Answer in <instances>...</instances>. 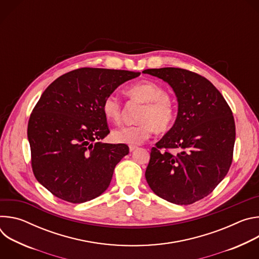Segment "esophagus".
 Returning <instances> with one entry per match:
<instances>
[{
    "instance_id": "esophagus-1",
    "label": "esophagus",
    "mask_w": 259,
    "mask_h": 259,
    "mask_svg": "<svg viewBox=\"0 0 259 259\" xmlns=\"http://www.w3.org/2000/svg\"><path fill=\"white\" fill-rule=\"evenodd\" d=\"M137 149V146L136 145H129V150H130V152H133V151H135Z\"/></svg>"
}]
</instances>
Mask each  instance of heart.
Returning <instances> with one entry per match:
<instances>
[{
    "instance_id": "obj_1",
    "label": "heart",
    "mask_w": 259,
    "mask_h": 259,
    "mask_svg": "<svg viewBox=\"0 0 259 259\" xmlns=\"http://www.w3.org/2000/svg\"><path fill=\"white\" fill-rule=\"evenodd\" d=\"M126 94L131 100L143 104L136 118L139 123L122 127L113 132L112 136L116 142L138 144L150 138L154 130L157 133H165L172 127L175 119V106L160 84L151 80H142L128 87ZM101 109L108 122L121 123L122 103L117 96L113 94L106 96Z\"/></svg>"
}]
</instances>
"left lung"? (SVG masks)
<instances>
[{
    "label": "left lung",
    "mask_w": 259,
    "mask_h": 259,
    "mask_svg": "<svg viewBox=\"0 0 259 259\" xmlns=\"http://www.w3.org/2000/svg\"><path fill=\"white\" fill-rule=\"evenodd\" d=\"M142 72L168 83L178 102L174 125L152 149L146 181L170 203L193 204L212 193L230 170L236 139L232 109L214 85L196 72L177 67Z\"/></svg>",
    "instance_id": "obj_1"
}]
</instances>
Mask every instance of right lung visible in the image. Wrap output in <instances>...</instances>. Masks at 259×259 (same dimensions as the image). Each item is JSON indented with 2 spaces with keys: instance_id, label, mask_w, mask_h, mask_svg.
Instances as JSON below:
<instances>
[{
  "instance_id": "add662e5",
  "label": "right lung",
  "mask_w": 259,
  "mask_h": 259,
  "mask_svg": "<svg viewBox=\"0 0 259 259\" xmlns=\"http://www.w3.org/2000/svg\"><path fill=\"white\" fill-rule=\"evenodd\" d=\"M139 75L82 67L60 76L43 92L29 117L27 138L33 174L55 197L79 204L106 191L129 147L98 142L109 133L101 105Z\"/></svg>"
}]
</instances>
